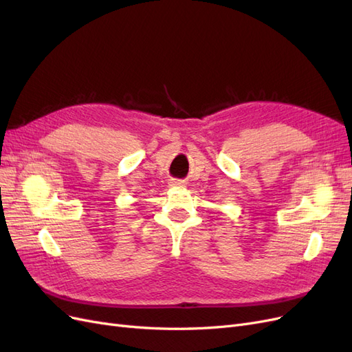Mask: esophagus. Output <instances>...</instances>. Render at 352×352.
<instances>
[{"mask_svg": "<svg viewBox=\"0 0 352 352\" xmlns=\"http://www.w3.org/2000/svg\"><path fill=\"white\" fill-rule=\"evenodd\" d=\"M177 184H179V182H177Z\"/></svg>", "mask_w": 352, "mask_h": 352, "instance_id": "obj_1", "label": "esophagus"}]
</instances>
